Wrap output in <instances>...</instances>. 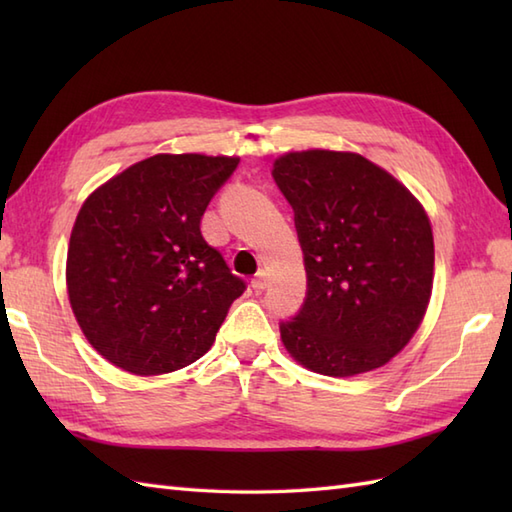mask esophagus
Here are the masks:
<instances>
[{
  "instance_id": "34e87169",
  "label": "esophagus",
  "mask_w": 512,
  "mask_h": 512,
  "mask_svg": "<svg viewBox=\"0 0 512 512\" xmlns=\"http://www.w3.org/2000/svg\"><path fill=\"white\" fill-rule=\"evenodd\" d=\"M253 288H255L257 292H262V290H266V288H268V275L264 273V270H262V273H257V275H255V279H253Z\"/></svg>"
}]
</instances>
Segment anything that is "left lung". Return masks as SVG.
<instances>
[{
    "mask_svg": "<svg viewBox=\"0 0 512 512\" xmlns=\"http://www.w3.org/2000/svg\"><path fill=\"white\" fill-rule=\"evenodd\" d=\"M295 211L308 290L279 323L303 367L354 376L409 343L433 286V235L418 200L385 169L343 151H295L273 165Z\"/></svg>",
    "mask_w": 512,
    "mask_h": 512,
    "instance_id": "1",
    "label": "left lung"
}]
</instances>
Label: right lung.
<instances>
[{
    "label": "right lung",
    "mask_w": 512,
    "mask_h": 512,
    "mask_svg": "<svg viewBox=\"0 0 512 512\" xmlns=\"http://www.w3.org/2000/svg\"><path fill=\"white\" fill-rule=\"evenodd\" d=\"M239 158L158 154L96 189L72 228L68 295L85 339L138 376L209 352L246 281L200 222Z\"/></svg>",
    "instance_id": "obj_1"
}]
</instances>
